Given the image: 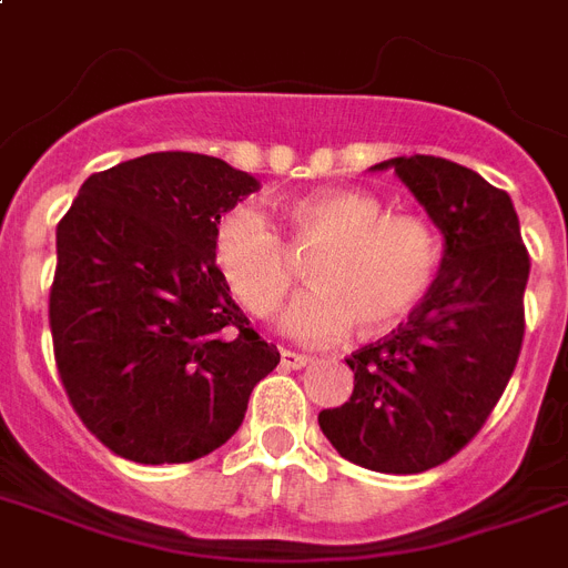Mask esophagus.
<instances>
[{
	"label": "esophagus",
	"instance_id": "obj_1",
	"mask_svg": "<svg viewBox=\"0 0 568 568\" xmlns=\"http://www.w3.org/2000/svg\"><path fill=\"white\" fill-rule=\"evenodd\" d=\"M307 363H311V357H304V354H295V351L281 348V365H284V368H293V372H298V368H304Z\"/></svg>",
	"mask_w": 568,
	"mask_h": 568
}]
</instances>
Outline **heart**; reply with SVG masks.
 Masks as SVG:
<instances>
[{"instance_id":"obj_1","label":"heart","mask_w":568,"mask_h":568,"mask_svg":"<svg viewBox=\"0 0 568 568\" xmlns=\"http://www.w3.org/2000/svg\"><path fill=\"white\" fill-rule=\"evenodd\" d=\"M293 250L311 255L313 287L281 325L302 342H334L363 322L383 334L429 295L438 275V237L415 214H388L377 194L325 189L290 203ZM290 243L255 203H237L217 220L214 264L234 298L257 318L273 316L293 287L298 264Z\"/></svg>"}]
</instances>
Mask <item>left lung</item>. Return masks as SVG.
Returning <instances> with one entry per match:
<instances>
[{
  "mask_svg": "<svg viewBox=\"0 0 568 568\" xmlns=\"http://www.w3.org/2000/svg\"><path fill=\"white\" fill-rule=\"evenodd\" d=\"M395 168L444 237L438 278L392 336L345 363L354 395L318 412L342 458L377 473H424L479 433L517 365L528 284L526 243L505 191L442 156H397Z\"/></svg>",
  "mask_w": 568,
  "mask_h": 568,
  "instance_id": "1",
  "label": "left lung"
}]
</instances>
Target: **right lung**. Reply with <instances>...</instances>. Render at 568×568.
I'll return each instance as SVG.
<instances>
[{
	"label": "right lung",
	"mask_w": 568,
	"mask_h": 568,
	"mask_svg": "<svg viewBox=\"0 0 568 568\" xmlns=\"http://www.w3.org/2000/svg\"><path fill=\"white\" fill-rule=\"evenodd\" d=\"M257 189L223 159L148 153L92 173L58 223L54 359L78 418L115 456H209L278 365L214 264L217 220Z\"/></svg>",
	"instance_id": "1"
}]
</instances>
